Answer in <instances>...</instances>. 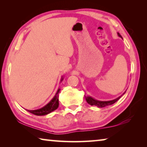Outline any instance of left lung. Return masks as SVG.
<instances>
[{"instance_id":"8db88e82","label":"left lung","mask_w":147,"mask_h":147,"mask_svg":"<svg viewBox=\"0 0 147 147\" xmlns=\"http://www.w3.org/2000/svg\"><path fill=\"white\" fill-rule=\"evenodd\" d=\"M118 36L123 39L122 38V36H121L119 33H117ZM126 93V91L124 92V93L122 94L121 96H119L118 98H117L115 99H114V100H109V101H100V100H96V99L93 98V97H91V96H86L84 95L86 98V100L87 101V102H88L89 104H90L91 106H97L98 108H103V107H105L107 106H109V105H111V104H114L115 102H116L117 101L119 98H120L123 95V94Z\"/></svg>"}]
</instances>
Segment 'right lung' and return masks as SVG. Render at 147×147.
<instances>
[{
	"label": "right lung",
	"instance_id": "1",
	"mask_svg": "<svg viewBox=\"0 0 147 147\" xmlns=\"http://www.w3.org/2000/svg\"><path fill=\"white\" fill-rule=\"evenodd\" d=\"M63 80V77H61V82ZM59 91H60V89L59 88L58 89V91H57L55 95H54V97L52 98V100L50 101L48 104H46L45 106H43V108H41L40 109H35V110H27V111H28V112L31 113L32 114H34V115H36L41 116V115H47V114L51 113L52 111L56 110L59 106L58 93Z\"/></svg>",
	"mask_w": 147,
	"mask_h": 147
}]
</instances>
